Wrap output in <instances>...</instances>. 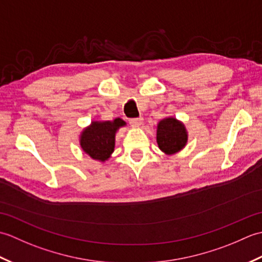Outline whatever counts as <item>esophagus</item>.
Instances as JSON below:
<instances>
[{"instance_id":"obj_1","label":"esophagus","mask_w":262,"mask_h":262,"mask_svg":"<svg viewBox=\"0 0 262 262\" xmlns=\"http://www.w3.org/2000/svg\"><path fill=\"white\" fill-rule=\"evenodd\" d=\"M129 124L132 127H140L143 124V118L138 117V118H132L129 119Z\"/></svg>"}]
</instances>
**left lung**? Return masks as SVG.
<instances>
[{
    "label": "left lung",
    "instance_id": "obj_1",
    "mask_svg": "<svg viewBox=\"0 0 262 262\" xmlns=\"http://www.w3.org/2000/svg\"><path fill=\"white\" fill-rule=\"evenodd\" d=\"M188 134L185 125L174 117H168L158 124L157 142L159 148L165 154L171 155L186 146Z\"/></svg>",
    "mask_w": 262,
    "mask_h": 262
}]
</instances>
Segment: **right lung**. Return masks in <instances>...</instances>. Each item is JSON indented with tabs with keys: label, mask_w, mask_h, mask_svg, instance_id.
Segmentation results:
<instances>
[{
	"label": "right lung",
	"mask_w": 262,
	"mask_h": 262,
	"mask_svg": "<svg viewBox=\"0 0 262 262\" xmlns=\"http://www.w3.org/2000/svg\"><path fill=\"white\" fill-rule=\"evenodd\" d=\"M126 122L116 118L113 121H92L83 129L80 136V145L93 160L107 161L115 149V136Z\"/></svg>",
	"instance_id": "obj_1"
}]
</instances>
